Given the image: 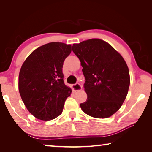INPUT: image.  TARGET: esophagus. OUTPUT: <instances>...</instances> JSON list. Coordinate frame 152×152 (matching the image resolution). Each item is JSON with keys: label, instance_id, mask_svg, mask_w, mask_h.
<instances>
[{"label": "esophagus", "instance_id": "esophagus-1", "mask_svg": "<svg viewBox=\"0 0 152 152\" xmlns=\"http://www.w3.org/2000/svg\"><path fill=\"white\" fill-rule=\"evenodd\" d=\"M72 88L73 92H77V91L82 90V86L79 83H76L75 85H73Z\"/></svg>", "mask_w": 152, "mask_h": 152}]
</instances>
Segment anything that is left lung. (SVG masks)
<instances>
[{"instance_id": "8db88e82", "label": "left lung", "mask_w": 152, "mask_h": 152, "mask_svg": "<svg viewBox=\"0 0 152 152\" xmlns=\"http://www.w3.org/2000/svg\"><path fill=\"white\" fill-rule=\"evenodd\" d=\"M85 78L87 94L80 104L84 113L96 118H107L117 112L126 99L130 85L127 64L109 43L93 38L74 43Z\"/></svg>"}]
</instances>
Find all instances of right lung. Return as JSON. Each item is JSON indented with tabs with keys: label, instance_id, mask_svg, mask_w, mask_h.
<instances>
[{
	"label": "right lung",
	"instance_id": "add662e5",
	"mask_svg": "<svg viewBox=\"0 0 152 152\" xmlns=\"http://www.w3.org/2000/svg\"><path fill=\"white\" fill-rule=\"evenodd\" d=\"M72 45L50 42L26 58L19 75V91L26 109L36 118L48 121L62 114L72 90L64 83L63 63Z\"/></svg>",
	"mask_w": 152,
	"mask_h": 152
}]
</instances>
